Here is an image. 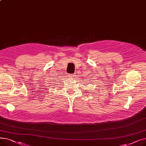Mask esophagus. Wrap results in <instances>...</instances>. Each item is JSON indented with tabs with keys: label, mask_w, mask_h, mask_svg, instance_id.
I'll return each instance as SVG.
<instances>
[{
	"label": "esophagus",
	"mask_w": 146,
	"mask_h": 146,
	"mask_svg": "<svg viewBox=\"0 0 146 146\" xmlns=\"http://www.w3.org/2000/svg\"><path fill=\"white\" fill-rule=\"evenodd\" d=\"M75 74H76L75 73H73V74H71L69 75V76H70V77L72 79H74V78L76 77V75H75Z\"/></svg>",
	"instance_id": "obj_1"
}]
</instances>
